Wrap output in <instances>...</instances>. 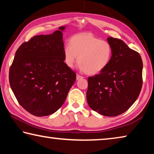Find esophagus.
I'll return each mask as SVG.
<instances>
[{
  "mask_svg": "<svg viewBox=\"0 0 154 154\" xmlns=\"http://www.w3.org/2000/svg\"><path fill=\"white\" fill-rule=\"evenodd\" d=\"M83 77L81 76V75H77V80H79V79H83Z\"/></svg>",
  "mask_w": 154,
  "mask_h": 154,
  "instance_id": "1",
  "label": "esophagus"
}]
</instances>
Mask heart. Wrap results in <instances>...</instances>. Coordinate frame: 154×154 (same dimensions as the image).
Returning a JSON list of instances; mask_svg holds the SVG:
<instances>
[{"instance_id":"heart-1","label":"heart","mask_w":154,"mask_h":154,"mask_svg":"<svg viewBox=\"0 0 154 154\" xmlns=\"http://www.w3.org/2000/svg\"><path fill=\"white\" fill-rule=\"evenodd\" d=\"M113 56V47L107 41L101 40L91 33H83L71 38L63 49L64 63L72 68L79 61L83 72L95 75L105 70Z\"/></svg>"}]
</instances>
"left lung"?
I'll return each mask as SVG.
<instances>
[{
  "instance_id": "1",
  "label": "left lung",
  "mask_w": 154,
  "mask_h": 154,
  "mask_svg": "<svg viewBox=\"0 0 154 154\" xmlns=\"http://www.w3.org/2000/svg\"><path fill=\"white\" fill-rule=\"evenodd\" d=\"M113 56L107 67L88 79L87 101L103 116L114 117L126 111L136 101L143 84V62L137 51L123 41L108 37Z\"/></svg>"
}]
</instances>
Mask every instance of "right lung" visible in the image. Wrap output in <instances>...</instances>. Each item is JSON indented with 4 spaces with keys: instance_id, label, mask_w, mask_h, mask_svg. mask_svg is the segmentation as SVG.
<instances>
[{
    "instance_id": "right-lung-1",
    "label": "right lung",
    "mask_w": 154,
    "mask_h": 154,
    "mask_svg": "<svg viewBox=\"0 0 154 154\" xmlns=\"http://www.w3.org/2000/svg\"><path fill=\"white\" fill-rule=\"evenodd\" d=\"M60 26L51 35L33 36L15 52L9 83L20 105L33 116L55 113L66 100L76 73L64 62Z\"/></svg>"
}]
</instances>
